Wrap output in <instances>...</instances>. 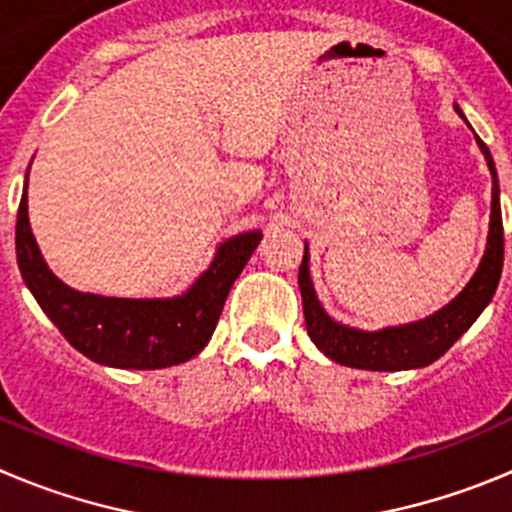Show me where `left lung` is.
Masks as SVG:
<instances>
[{
	"label": "left lung",
	"instance_id": "1",
	"mask_svg": "<svg viewBox=\"0 0 512 512\" xmlns=\"http://www.w3.org/2000/svg\"><path fill=\"white\" fill-rule=\"evenodd\" d=\"M457 113H460V107H457ZM478 143L483 148L485 160H488L490 173H493V213H490L488 248H485L478 274L472 276L465 291L455 301H450L445 309L437 311L435 316L415 321V324L384 329V332H357V329L337 324L324 314L319 299H316L304 248V259L299 266V289L301 301H304L306 332L326 357L334 359L337 364H344V367L372 369V372L427 367L435 359H440L470 329L472 321L483 314V309L490 304L495 289H498L500 271H503V216H500V188L493 155L483 140H478Z\"/></svg>",
	"mask_w": 512,
	"mask_h": 512
}]
</instances>
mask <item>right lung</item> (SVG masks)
I'll list each match as a JSON object with an SVG mask.
<instances>
[{
	"label": "right lung",
	"instance_id": "right-lung-1",
	"mask_svg": "<svg viewBox=\"0 0 512 512\" xmlns=\"http://www.w3.org/2000/svg\"><path fill=\"white\" fill-rule=\"evenodd\" d=\"M261 233L223 243L211 269L178 299H107L62 284L42 261L27 218V183L17 211V264L24 284L62 337L92 362L118 369H163L196 357L216 332L233 281Z\"/></svg>",
	"mask_w": 512,
	"mask_h": 512
}]
</instances>
